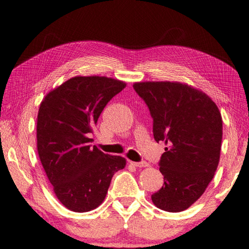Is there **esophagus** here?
I'll list each match as a JSON object with an SVG mask.
<instances>
[{
  "instance_id": "obj_1",
  "label": "esophagus",
  "mask_w": 249,
  "mask_h": 249,
  "mask_svg": "<svg viewBox=\"0 0 249 249\" xmlns=\"http://www.w3.org/2000/svg\"><path fill=\"white\" fill-rule=\"evenodd\" d=\"M129 163L134 165V166H137V168H146V166L149 165L146 161H142V162H132V161H130Z\"/></svg>"
}]
</instances>
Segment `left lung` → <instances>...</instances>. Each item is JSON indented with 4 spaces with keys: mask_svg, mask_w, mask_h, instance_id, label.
<instances>
[{
    "mask_svg": "<svg viewBox=\"0 0 249 249\" xmlns=\"http://www.w3.org/2000/svg\"><path fill=\"white\" fill-rule=\"evenodd\" d=\"M153 120V137L163 142L159 161L164 184L151 195L161 210L180 212L198 200L220 160L222 117L215 103L191 86L171 81L133 85Z\"/></svg>",
    "mask_w": 249,
    "mask_h": 249,
    "instance_id": "8db88e82",
    "label": "left lung"
}]
</instances>
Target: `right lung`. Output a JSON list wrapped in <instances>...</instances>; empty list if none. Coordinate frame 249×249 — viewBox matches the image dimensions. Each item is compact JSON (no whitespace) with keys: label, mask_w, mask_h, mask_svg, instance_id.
<instances>
[{"label":"right lung","mask_w":249,"mask_h":249,"mask_svg":"<svg viewBox=\"0 0 249 249\" xmlns=\"http://www.w3.org/2000/svg\"><path fill=\"white\" fill-rule=\"evenodd\" d=\"M125 87L117 79L76 76L50 91L40 105L38 155L57 199L67 209H96L113 175L125 168L123 157L103 153L89 138L107 102Z\"/></svg>","instance_id":"obj_1"}]
</instances>
